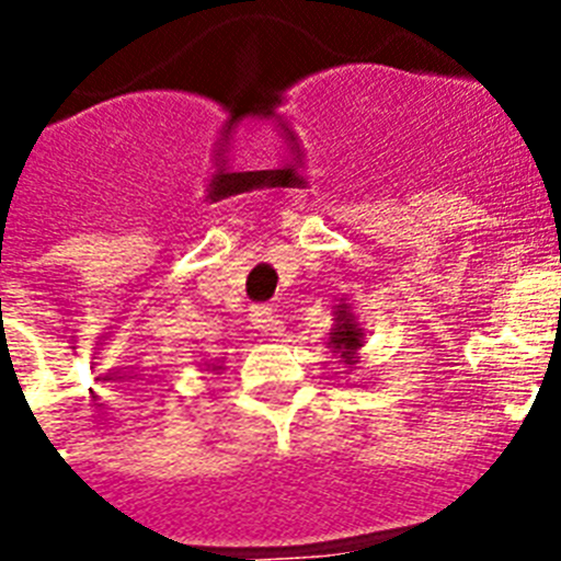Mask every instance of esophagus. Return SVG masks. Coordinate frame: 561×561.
Segmentation results:
<instances>
[{
	"label": "esophagus",
	"instance_id": "esophagus-1",
	"mask_svg": "<svg viewBox=\"0 0 561 561\" xmlns=\"http://www.w3.org/2000/svg\"><path fill=\"white\" fill-rule=\"evenodd\" d=\"M253 325L255 329H259V332L262 334H267V337H279L282 334V329H285V325H282V320L276 314H273V308H264V306H255L253 308Z\"/></svg>",
	"mask_w": 561,
	"mask_h": 561
}]
</instances>
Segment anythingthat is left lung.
<instances>
[{
	"label": "left lung",
	"instance_id": "left-lung-1",
	"mask_svg": "<svg viewBox=\"0 0 561 561\" xmlns=\"http://www.w3.org/2000/svg\"><path fill=\"white\" fill-rule=\"evenodd\" d=\"M332 332H329V341L325 346L332 352H337V358L346 364V367H355L360 360V350H364V343H367V329L355 314V308H352V299L343 297L337 306H332Z\"/></svg>",
	"mask_w": 561,
	"mask_h": 561
}]
</instances>
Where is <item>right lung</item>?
<instances>
[{
	"label": "right lung",
	"mask_w": 561,
	"mask_h": 561,
	"mask_svg": "<svg viewBox=\"0 0 561 561\" xmlns=\"http://www.w3.org/2000/svg\"><path fill=\"white\" fill-rule=\"evenodd\" d=\"M220 364H224V360H211V364H206V373H220Z\"/></svg>",
	"instance_id": "right-lung-1"
}]
</instances>
